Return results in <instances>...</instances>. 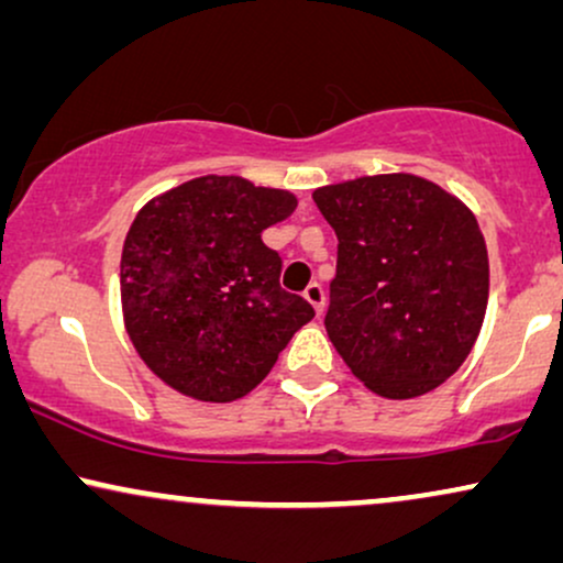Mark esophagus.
I'll list each match as a JSON object with an SVG mask.
<instances>
[{
    "label": "esophagus",
    "mask_w": 563,
    "mask_h": 563,
    "mask_svg": "<svg viewBox=\"0 0 563 563\" xmlns=\"http://www.w3.org/2000/svg\"><path fill=\"white\" fill-rule=\"evenodd\" d=\"M303 298L311 306H314L317 314H322V309H324V288L319 286V283H309V288L303 290Z\"/></svg>",
    "instance_id": "esophagus-1"
}]
</instances>
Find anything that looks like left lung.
Instances as JSON below:
<instances>
[{"label":"left lung","mask_w":563,"mask_h":563,"mask_svg":"<svg viewBox=\"0 0 563 563\" xmlns=\"http://www.w3.org/2000/svg\"><path fill=\"white\" fill-rule=\"evenodd\" d=\"M338 236L324 327L347 368L389 400L437 389L473 351L488 303L478 220L439 184L379 174L319 187Z\"/></svg>","instance_id":"obj_1"}]
</instances>
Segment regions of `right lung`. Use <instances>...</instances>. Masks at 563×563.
<instances>
[{
    "instance_id": "obj_1",
    "label": "right lung",
    "mask_w": 563,
    "mask_h": 563,
    "mask_svg": "<svg viewBox=\"0 0 563 563\" xmlns=\"http://www.w3.org/2000/svg\"><path fill=\"white\" fill-rule=\"evenodd\" d=\"M298 199L241 176H199L153 197L122 249L124 324L140 358L176 393L231 402L252 393L314 317L280 288L262 231Z\"/></svg>"
}]
</instances>
